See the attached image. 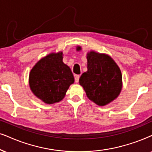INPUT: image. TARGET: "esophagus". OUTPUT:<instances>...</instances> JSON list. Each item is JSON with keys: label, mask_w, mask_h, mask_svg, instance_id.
Here are the masks:
<instances>
[{"label": "esophagus", "mask_w": 152, "mask_h": 152, "mask_svg": "<svg viewBox=\"0 0 152 152\" xmlns=\"http://www.w3.org/2000/svg\"><path fill=\"white\" fill-rule=\"evenodd\" d=\"M80 77V76L79 75H75V82L76 83H78Z\"/></svg>", "instance_id": "esophagus-1"}]
</instances>
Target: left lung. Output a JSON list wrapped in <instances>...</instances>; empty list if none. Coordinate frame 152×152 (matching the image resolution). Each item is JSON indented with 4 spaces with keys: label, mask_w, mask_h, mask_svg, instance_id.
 <instances>
[{
    "label": "left lung",
    "mask_w": 152,
    "mask_h": 152,
    "mask_svg": "<svg viewBox=\"0 0 152 152\" xmlns=\"http://www.w3.org/2000/svg\"><path fill=\"white\" fill-rule=\"evenodd\" d=\"M77 50H81L77 47ZM87 71L82 73L80 84L88 98L99 106H105L118 96L122 89L119 67L109 56L91 51L87 54Z\"/></svg>",
    "instance_id": "obj_1"
}]
</instances>
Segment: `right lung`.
<instances>
[{
  "instance_id": "right-lung-1",
  "label": "right lung",
  "mask_w": 152,
  "mask_h": 152,
  "mask_svg": "<svg viewBox=\"0 0 152 152\" xmlns=\"http://www.w3.org/2000/svg\"><path fill=\"white\" fill-rule=\"evenodd\" d=\"M63 53H51L41 59L29 73V86L36 96L46 104L59 102L74 77L70 68L63 63Z\"/></svg>"
}]
</instances>
